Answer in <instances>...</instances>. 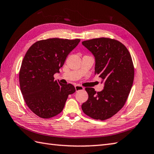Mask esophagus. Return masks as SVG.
Listing matches in <instances>:
<instances>
[{"instance_id": "obj_1", "label": "esophagus", "mask_w": 154, "mask_h": 154, "mask_svg": "<svg viewBox=\"0 0 154 154\" xmlns=\"http://www.w3.org/2000/svg\"><path fill=\"white\" fill-rule=\"evenodd\" d=\"M75 91H76L84 90V88L82 86H80V85H75Z\"/></svg>"}]
</instances>
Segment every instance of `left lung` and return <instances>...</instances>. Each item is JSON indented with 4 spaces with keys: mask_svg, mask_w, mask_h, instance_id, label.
<instances>
[{
    "mask_svg": "<svg viewBox=\"0 0 154 154\" xmlns=\"http://www.w3.org/2000/svg\"><path fill=\"white\" fill-rule=\"evenodd\" d=\"M82 44L95 57V74L104 81V87L100 92L86 87L89 98L81 109L93 119H109L124 106L131 90L134 78L131 55L122 43L109 38L91 39Z\"/></svg>",
    "mask_w": 154,
    "mask_h": 154,
    "instance_id": "obj_1",
    "label": "left lung"
}]
</instances>
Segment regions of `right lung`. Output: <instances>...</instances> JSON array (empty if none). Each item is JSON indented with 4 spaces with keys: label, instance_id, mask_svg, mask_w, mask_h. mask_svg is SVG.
Returning a JSON list of instances; mask_svg holds the SVG:
<instances>
[{
    "label": "right lung",
    "instance_id": "right-lung-1",
    "mask_svg": "<svg viewBox=\"0 0 154 154\" xmlns=\"http://www.w3.org/2000/svg\"><path fill=\"white\" fill-rule=\"evenodd\" d=\"M79 42L49 38L35 42L26 53L19 72L20 87L26 104L35 115L42 119L57 116L69 94L75 92L73 85L61 84L54 75Z\"/></svg>",
    "mask_w": 154,
    "mask_h": 154
}]
</instances>
